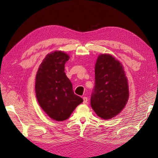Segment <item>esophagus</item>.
Wrapping results in <instances>:
<instances>
[{
  "instance_id": "obj_1",
  "label": "esophagus",
  "mask_w": 158,
  "mask_h": 158,
  "mask_svg": "<svg viewBox=\"0 0 158 158\" xmlns=\"http://www.w3.org/2000/svg\"><path fill=\"white\" fill-rule=\"evenodd\" d=\"M83 104H86L87 102H88V98H87V97H83Z\"/></svg>"
}]
</instances>
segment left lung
<instances>
[{"mask_svg": "<svg viewBox=\"0 0 158 158\" xmlns=\"http://www.w3.org/2000/svg\"><path fill=\"white\" fill-rule=\"evenodd\" d=\"M129 96L127 77L122 65L109 54L98 56L95 66V85L90 104L95 113L109 119L122 111Z\"/></svg>", "mask_w": 158, "mask_h": 158, "instance_id": "1", "label": "left lung"}]
</instances>
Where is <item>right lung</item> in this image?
Returning <instances> with one entry per match:
<instances>
[{"label": "right lung", "instance_id": "add662e5", "mask_svg": "<svg viewBox=\"0 0 158 158\" xmlns=\"http://www.w3.org/2000/svg\"><path fill=\"white\" fill-rule=\"evenodd\" d=\"M69 56L62 52L51 53L40 65L36 76L35 92L39 105L52 119H67L83 99L75 94L66 77L64 65Z\"/></svg>", "mask_w": 158, "mask_h": 158}]
</instances>
